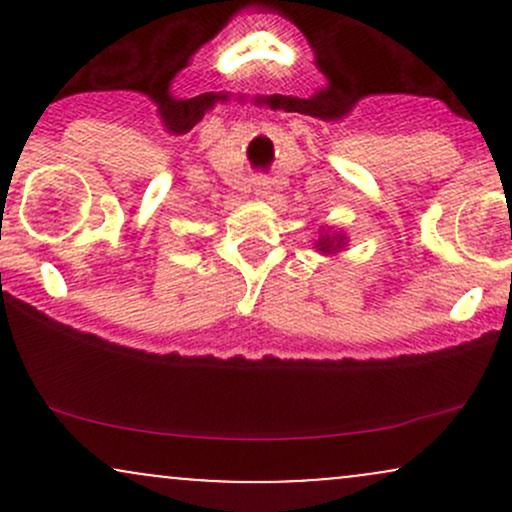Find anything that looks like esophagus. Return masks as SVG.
<instances>
[{
  "label": "esophagus",
  "instance_id": "34e87169",
  "mask_svg": "<svg viewBox=\"0 0 512 512\" xmlns=\"http://www.w3.org/2000/svg\"><path fill=\"white\" fill-rule=\"evenodd\" d=\"M255 187H257V192L269 190V180L267 178H255Z\"/></svg>",
  "mask_w": 512,
  "mask_h": 512
}]
</instances>
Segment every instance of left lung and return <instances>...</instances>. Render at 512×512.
Returning a JSON list of instances; mask_svg holds the SVG:
<instances>
[{
	"label": "left lung",
	"instance_id": "8db88e82",
	"mask_svg": "<svg viewBox=\"0 0 512 512\" xmlns=\"http://www.w3.org/2000/svg\"><path fill=\"white\" fill-rule=\"evenodd\" d=\"M346 245V236L344 233H330L325 231L320 236V240H315V248L322 252V255H334Z\"/></svg>",
	"mask_w": 512,
	"mask_h": 512
}]
</instances>
